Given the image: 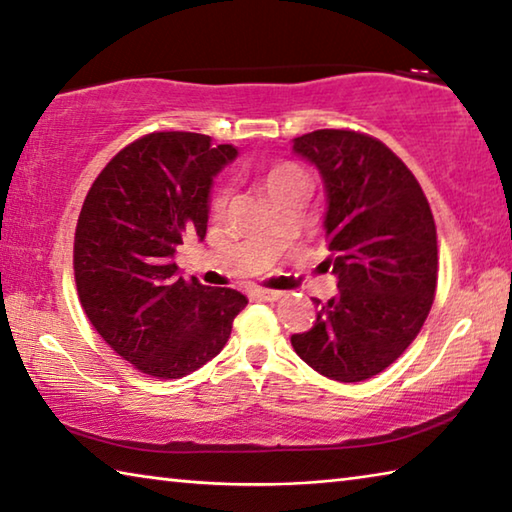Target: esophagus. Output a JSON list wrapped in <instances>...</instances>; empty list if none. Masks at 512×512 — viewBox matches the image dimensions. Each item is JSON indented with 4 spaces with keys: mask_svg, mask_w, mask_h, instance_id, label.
Listing matches in <instances>:
<instances>
[{
    "mask_svg": "<svg viewBox=\"0 0 512 512\" xmlns=\"http://www.w3.org/2000/svg\"><path fill=\"white\" fill-rule=\"evenodd\" d=\"M249 297L261 299V301H276L281 297V292H276V290H251Z\"/></svg>",
    "mask_w": 512,
    "mask_h": 512,
    "instance_id": "34e87169",
    "label": "esophagus"
}]
</instances>
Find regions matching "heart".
<instances>
[{
  "mask_svg": "<svg viewBox=\"0 0 512 512\" xmlns=\"http://www.w3.org/2000/svg\"><path fill=\"white\" fill-rule=\"evenodd\" d=\"M297 181H306L304 172H301V167H297L295 163H276L272 165L270 170H267L265 179H263V188L267 192V197L272 195L283 186H288V183H297ZM226 201V192L224 190H217L215 197H213V208H222Z\"/></svg>",
  "mask_w": 512,
  "mask_h": 512,
  "instance_id": "b5f03b06",
  "label": "heart"
}]
</instances>
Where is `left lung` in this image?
Wrapping results in <instances>:
<instances>
[{"mask_svg":"<svg viewBox=\"0 0 512 512\" xmlns=\"http://www.w3.org/2000/svg\"><path fill=\"white\" fill-rule=\"evenodd\" d=\"M320 172L324 231L338 279L313 299V329L290 338L297 356L340 383L372 379L404 354L431 311L438 283L435 222L413 172L381 140L320 129L292 140Z\"/></svg>","mask_w":512,"mask_h":512,"instance_id":"left-lung-1","label":"left lung"}]
</instances>
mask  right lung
<instances>
[{
	"instance_id": "add662e5",
	"label": "right lung",
	"mask_w": 512,
	"mask_h": 512,
	"mask_svg": "<svg viewBox=\"0 0 512 512\" xmlns=\"http://www.w3.org/2000/svg\"><path fill=\"white\" fill-rule=\"evenodd\" d=\"M211 136L161 131L124 147L92 183L74 233L90 324L136 370L181 379L224 349L247 297L183 281L177 247L204 240L217 172L236 161Z\"/></svg>"
}]
</instances>
